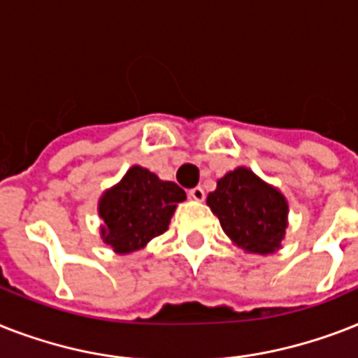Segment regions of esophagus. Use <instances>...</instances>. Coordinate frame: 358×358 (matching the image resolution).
Masks as SVG:
<instances>
[{
	"label": "esophagus",
	"instance_id": "esophagus-1",
	"mask_svg": "<svg viewBox=\"0 0 358 358\" xmlns=\"http://www.w3.org/2000/svg\"><path fill=\"white\" fill-rule=\"evenodd\" d=\"M189 196H191V199L193 200H204V196H206V193H204V189L200 187V185H196V187H193V189H189Z\"/></svg>",
	"mask_w": 358,
	"mask_h": 358
}]
</instances>
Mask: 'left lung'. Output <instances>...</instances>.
<instances>
[{
  "label": "left lung",
  "instance_id": "left-lung-1",
  "mask_svg": "<svg viewBox=\"0 0 358 358\" xmlns=\"http://www.w3.org/2000/svg\"><path fill=\"white\" fill-rule=\"evenodd\" d=\"M224 234L252 254H272L280 248L287 228V202L252 171L239 167L217 182L208 194Z\"/></svg>",
  "mask_w": 358,
  "mask_h": 358
}]
</instances>
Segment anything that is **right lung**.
Instances as JSON below:
<instances>
[{"label":"right lung","mask_w":358,"mask_h":358,"mask_svg":"<svg viewBox=\"0 0 358 358\" xmlns=\"http://www.w3.org/2000/svg\"><path fill=\"white\" fill-rule=\"evenodd\" d=\"M184 200V189L136 165L99 202L104 243L119 254L143 248L167 231L174 208Z\"/></svg>","instance_id":"right-lung-1"}]
</instances>
